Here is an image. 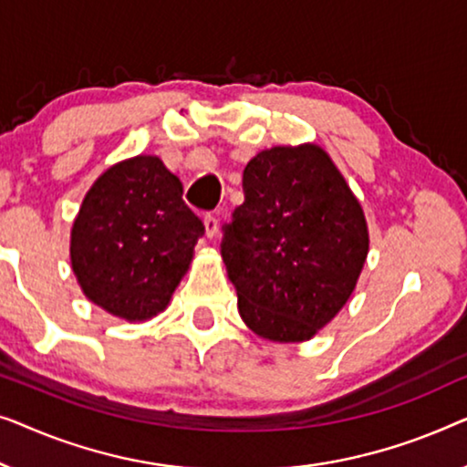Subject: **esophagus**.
Returning <instances> with one entry per match:
<instances>
[{
    "label": "esophagus",
    "instance_id": "esophagus-1",
    "mask_svg": "<svg viewBox=\"0 0 467 467\" xmlns=\"http://www.w3.org/2000/svg\"><path fill=\"white\" fill-rule=\"evenodd\" d=\"M202 222H205V234L207 236H213L215 233H218V218H215L213 213H207L205 218H202Z\"/></svg>",
    "mask_w": 467,
    "mask_h": 467
}]
</instances>
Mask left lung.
I'll return each instance as SVG.
<instances>
[{
    "label": "left lung",
    "instance_id": "1",
    "mask_svg": "<svg viewBox=\"0 0 467 467\" xmlns=\"http://www.w3.org/2000/svg\"><path fill=\"white\" fill-rule=\"evenodd\" d=\"M222 239L241 319L273 343H302L337 317L368 255L364 209L324 148L262 150Z\"/></svg>",
    "mask_w": 467,
    "mask_h": 467
}]
</instances>
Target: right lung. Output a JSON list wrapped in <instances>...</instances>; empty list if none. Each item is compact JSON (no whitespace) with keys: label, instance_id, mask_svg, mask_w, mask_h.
<instances>
[{"label":"right lung","instance_id":"obj_1","mask_svg":"<svg viewBox=\"0 0 467 467\" xmlns=\"http://www.w3.org/2000/svg\"><path fill=\"white\" fill-rule=\"evenodd\" d=\"M159 156L116 162L84 196L71 226V268L84 296L127 321L165 311L205 226Z\"/></svg>","mask_w":467,"mask_h":467}]
</instances>
